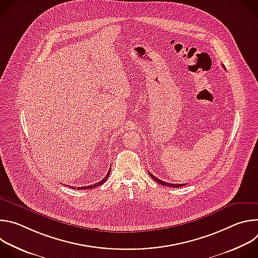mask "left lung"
<instances>
[{
	"instance_id": "left-lung-1",
	"label": "left lung",
	"mask_w": 258,
	"mask_h": 258,
	"mask_svg": "<svg viewBox=\"0 0 258 258\" xmlns=\"http://www.w3.org/2000/svg\"><path fill=\"white\" fill-rule=\"evenodd\" d=\"M149 174H150V176H151L155 181H157L158 183H160V185H162V186L172 187V188H179V187H182V186L186 185V183H169V182H166V181H163V180L159 179L158 177H156L154 174H152V173H150V172H149Z\"/></svg>"
}]
</instances>
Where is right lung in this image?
<instances>
[{"instance_id": "add662e5", "label": "right lung", "mask_w": 258, "mask_h": 258, "mask_svg": "<svg viewBox=\"0 0 258 258\" xmlns=\"http://www.w3.org/2000/svg\"><path fill=\"white\" fill-rule=\"evenodd\" d=\"M109 173H110V169L108 170V173L106 174V176L102 179V180H100L99 182H96L95 185H91V186H87V187H79V189L78 190H85V189H92V188H96V187H98V186H100V185H102V183H104L106 180H107V178H108V176H109ZM72 189H76L75 187H71Z\"/></svg>"}]
</instances>
